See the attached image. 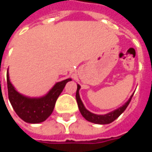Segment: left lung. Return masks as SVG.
Listing matches in <instances>:
<instances>
[{
    "label": "left lung",
    "mask_w": 152,
    "mask_h": 152,
    "mask_svg": "<svg viewBox=\"0 0 152 152\" xmlns=\"http://www.w3.org/2000/svg\"><path fill=\"white\" fill-rule=\"evenodd\" d=\"M80 89V86L79 85H77V90H76V101H77V104H78V107H79V110L81 115H83V117L85 118L86 120H87L89 122H92V123H94V124H107L112 123V121H114L116 118H118L120 115H121L125 109L127 108L128 105L129 104V102L131 101V99L133 95L131 96L129 99L128 100L127 102L124 103V105L119 107L116 110H115L113 112H109L106 115H96L94 114L92 112H89L87 109L85 107V106L83 104L81 99L80 98L79 94V90Z\"/></svg>",
    "instance_id": "1"
}]
</instances>
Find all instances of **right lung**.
<instances>
[{
  "label": "right lung",
  "instance_id": "add662e5",
  "mask_svg": "<svg viewBox=\"0 0 152 152\" xmlns=\"http://www.w3.org/2000/svg\"><path fill=\"white\" fill-rule=\"evenodd\" d=\"M71 78L56 83L46 95L41 98H28L15 89L10 80L7 71V88L10 102L23 121L30 124L43 122L52 114L57 99Z\"/></svg>",
  "mask_w": 152,
  "mask_h": 152
}]
</instances>
